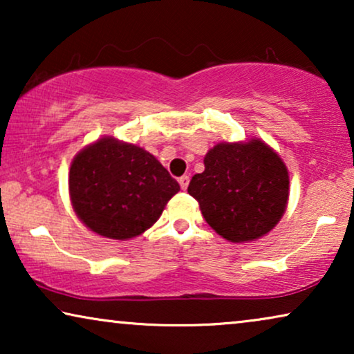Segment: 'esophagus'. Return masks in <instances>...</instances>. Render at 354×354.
Here are the masks:
<instances>
[{
    "mask_svg": "<svg viewBox=\"0 0 354 354\" xmlns=\"http://www.w3.org/2000/svg\"><path fill=\"white\" fill-rule=\"evenodd\" d=\"M188 182H190V177H188V176H182L180 178H178V183H180V188H182V190H187Z\"/></svg>",
    "mask_w": 354,
    "mask_h": 354,
    "instance_id": "esophagus-1",
    "label": "esophagus"
}]
</instances>
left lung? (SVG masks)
<instances>
[{"label":"left lung","instance_id":"1","mask_svg":"<svg viewBox=\"0 0 354 354\" xmlns=\"http://www.w3.org/2000/svg\"><path fill=\"white\" fill-rule=\"evenodd\" d=\"M288 183L279 154L261 140H251L209 149L205 172L192 177L188 193L217 234L241 243L277 225L287 206Z\"/></svg>","mask_w":354,"mask_h":354}]
</instances>
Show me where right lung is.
Wrapping results in <instances>:
<instances>
[{
	"label": "right lung",
	"instance_id": "right-lung-1",
	"mask_svg": "<svg viewBox=\"0 0 354 354\" xmlns=\"http://www.w3.org/2000/svg\"><path fill=\"white\" fill-rule=\"evenodd\" d=\"M178 190V182L153 154L114 138L82 149L69 172L77 216L98 235L115 240L149 229Z\"/></svg>",
	"mask_w": 354,
	"mask_h": 354
}]
</instances>
